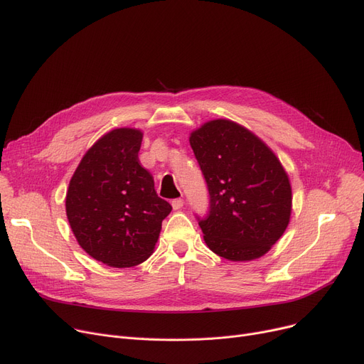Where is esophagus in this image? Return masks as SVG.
I'll return each mask as SVG.
<instances>
[{"label":"esophagus","mask_w":364,"mask_h":364,"mask_svg":"<svg viewBox=\"0 0 364 364\" xmlns=\"http://www.w3.org/2000/svg\"><path fill=\"white\" fill-rule=\"evenodd\" d=\"M171 205H172V208H174V209H180V208H183L184 200H183L181 198H178V199H172V200H171Z\"/></svg>","instance_id":"1"}]
</instances>
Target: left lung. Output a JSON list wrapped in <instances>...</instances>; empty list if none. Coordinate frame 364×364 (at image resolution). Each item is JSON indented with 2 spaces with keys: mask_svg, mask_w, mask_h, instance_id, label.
<instances>
[{
  "mask_svg": "<svg viewBox=\"0 0 364 364\" xmlns=\"http://www.w3.org/2000/svg\"><path fill=\"white\" fill-rule=\"evenodd\" d=\"M190 146L209 192L206 217H196L209 250L230 261L269 252L292 211L291 183L272 149L228 119L203 124Z\"/></svg>",
  "mask_w": 364,
  "mask_h": 364,
  "instance_id": "8db88e82",
  "label": "left lung"
}]
</instances>
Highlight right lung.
I'll use <instances>...</instances> for the list:
<instances>
[{"instance_id":"right-lung-1","label":"right lung","mask_w":364,"mask_h":364,"mask_svg":"<svg viewBox=\"0 0 364 364\" xmlns=\"http://www.w3.org/2000/svg\"><path fill=\"white\" fill-rule=\"evenodd\" d=\"M143 132L118 128L95 141L70 178L66 215L82 250L106 265L125 269L146 261L172 206L156 195L140 165Z\"/></svg>"}]
</instances>
